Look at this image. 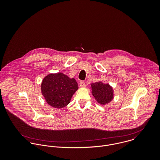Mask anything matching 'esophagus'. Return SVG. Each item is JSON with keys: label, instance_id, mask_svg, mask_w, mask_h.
<instances>
[{"label": "esophagus", "instance_id": "34e87169", "mask_svg": "<svg viewBox=\"0 0 160 160\" xmlns=\"http://www.w3.org/2000/svg\"><path fill=\"white\" fill-rule=\"evenodd\" d=\"M79 85H80V87L81 88H84L86 87V84L84 81H81L80 83H79Z\"/></svg>", "mask_w": 160, "mask_h": 160}]
</instances>
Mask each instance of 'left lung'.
Listing matches in <instances>:
<instances>
[{"label": "left lung", "instance_id": "1", "mask_svg": "<svg viewBox=\"0 0 160 160\" xmlns=\"http://www.w3.org/2000/svg\"><path fill=\"white\" fill-rule=\"evenodd\" d=\"M91 91L95 100L102 105L109 103L114 98V90L108 83L102 81L92 83Z\"/></svg>", "mask_w": 160, "mask_h": 160}]
</instances>
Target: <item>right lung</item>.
Returning a JSON list of instances; mask_svg holds the SVG:
<instances>
[{
  "label": "right lung",
  "mask_w": 160,
  "mask_h": 160,
  "mask_svg": "<svg viewBox=\"0 0 160 160\" xmlns=\"http://www.w3.org/2000/svg\"><path fill=\"white\" fill-rule=\"evenodd\" d=\"M78 89L75 79L70 78L63 72L48 74L44 78L41 85V93L46 102L58 109L68 105Z\"/></svg>",
  "instance_id": "1"
}]
</instances>
